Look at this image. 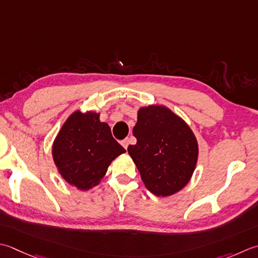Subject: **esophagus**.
<instances>
[{"label": "esophagus", "instance_id": "obj_1", "mask_svg": "<svg viewBox=\"0 0 258 258\" xmlns=\"http://www.w3.org/2000/svg\"><path fill=\"white\" fill-rule=\"evenodd\" d=\"M120 144L123 145V148H124L125 150H127V146H128V144H130V140H128V139H125V140L122 141V142H120Z\"/></svg>", "mask_w": 258, "mask_h": 258}]
</instances>
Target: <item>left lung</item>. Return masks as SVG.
Listing matches in <instances>:
<instances>
[{"instance_id":"left-lung-1","label":"left lung","mask_w":258,"mask_h":258,"mask_svg":"<svg viewBox=\"0 0 258 258\" xmlns=\"http://www.w3.org/2000/svg\"><path fill=\"white\" fill-rule=\"evenodd\" d=\"M127 148L146 189L158 197L178 192L189 182L198 160V142L184 120L165 106L141 107Z\"/></svg>"}]
</instances>
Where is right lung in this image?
I'll return each mask as SVG.
<instances>
[{
  "mask_svg": "<svg viewBox=\"0 0 258 258\" xmlns=\"http://www.w3.org/2000/svg\"><path fill=\"white\" fill-rule=\"evenodd\" d=\"M126 151L99 114L76 110L62 125L52 145L59 173L70 185L89 190L97 185L112 161Z\"/></svg>",
  "mask_w": 258,
  "mask_h": 258,
  "instance_id": "right-lung-1",
  "label": "right lung"
}]
</instances>
